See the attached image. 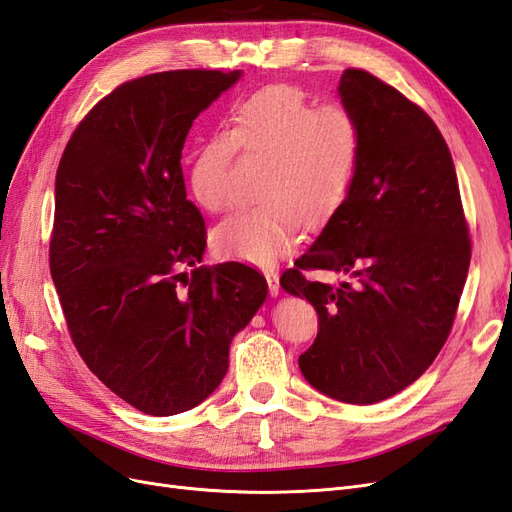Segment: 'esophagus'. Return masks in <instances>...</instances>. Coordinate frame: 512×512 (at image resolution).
Wrapping results in <instances>:
<instances>
[{
    "label": "esophagus",
    "mask_w": 512,
    "mask_h": 512,
    "mask_svg": "<svg viewBox=\"0 0 512 512\" xmlns=\"http://www.w3.org/2000/svg\"><path fill=\"white\" fill-rule=\"evenodd\" d=\"M265 277H267L271 297H277V294H280V277H277L275 271H265Z\"/></svg>",
    "instance_id": "esophagus-1"
}]
</instances>
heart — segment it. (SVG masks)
I'll use <instances>...</instances> for the list:
<instances>
[{
	"instance_id": "obj_1",
	"label": "heart",
	"mask_w": 512,
	"mask_h": 512,
	"mask_svg": "<svg viewBox=\"0 0 512 512\" xmlns=\"http://www.w3.org/2000/svg\"><path fill=\"white\" fill-rule=\"evenodd\" d=\"M262 160L254 207L232 213L213 230L215 250L269 267L299 237L342 205L361 156V130L344 106H314L301 87L271 85L230 111L228 130L207 134L190 162L198 207H228V168L235 153Z\"/></svg>"
}]
</instances>
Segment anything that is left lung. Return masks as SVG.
<instances>
[{"mask_svg":"<svg viewBox=\"0 0 512 512\" xmlns=\"http://www.w3.org/2000/svg\"><path fill=\"white\" fill-rule=\"evenodd\" d=\"M339 98L361 130L344 203L282 288L318 312L299 356L305 380L344 404H378L433 363L451 333L470 267L451 151L421 106L365 70H346ZM343 275L307 281L303 270Z\"/></svg>","mask_w":512,"mask_h":512,"instance_id":"1","label":"left lung"}]
</instances>
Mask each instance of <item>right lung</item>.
Wrapping results in <instances>:
<instances>
[{
	"label": "right lung",
	"mask_w": 512,
	"mask_h": 512,
	"mask_svg": "<svg viewBox=\"0 0 512 512\" xmlns=\"http://www.w3.org/2000/svg\"><path fill=\"white\" fill-rule=\"evenodd\" d=\"M239 79L175 70L123 83L59 160L49 256L68 331L108 389L151 416L218 389L232 337L267 299L265 277L241 262L196 267L207 230L181 170L194 119Z\"/></svg>",
	"instance_id": "add662e5"
}]
</instances>
